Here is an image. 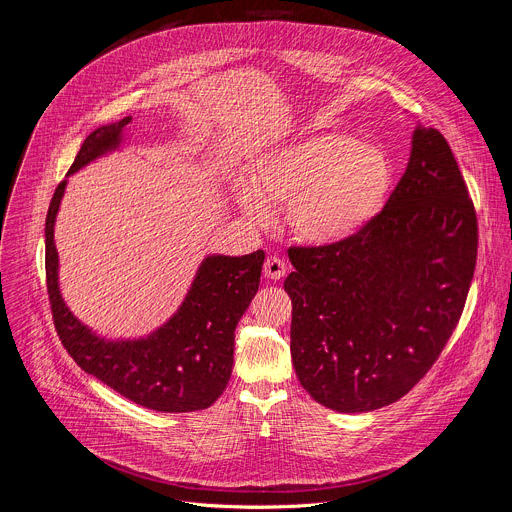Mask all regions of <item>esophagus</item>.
<instances>
[{"label": "esophagus", "mask_w": 512, "mask_h": 512, "mask_svg": "<svg viewBox=\"0 0 512 512\" xmlns=\"http://www.w3.org/2000/svg\"><path fill=\"white\" fill-rule=\"evenodd\" d=\"M285 271H287V265H285V261L279 259V257H271V259H267L265 265H263L265 277H267V279H273V281H279V279L285 275Z\"/></svg>", "instance_id": "obj_1"}]
</instances>
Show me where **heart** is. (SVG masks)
Segmentation results:
<instances>
[{"label":"heart","mask_w":512,"mask_h":512,"mask_svg":"<svg viewBox=\"0 0 512 512\" xmlns=\"http://www.w3.org/2000/svg\"><path fill=\"white\" fill-rule=\"evenodd\" d=\"M249 187L237 193L241 213L269 227L271 207L287 205V225L305 245L344 243L384 211L394 187L390 156L344 132L301 136L259 154Z\"/></svg>","instance_id":"1"}]
</instances>
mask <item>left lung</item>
Here are the masks:
<instances>
[{"mask_svg": "<svg viewBox=\"0 0 512 512\" xmlns=\"http://www.w3.org/2000/svg\"><path fill=\"white\" fill-rule=\"evenodd\" d=\"M476 231L448 142L416 122L406 173L378 219L344 243L289 249L291 360L317 404L370 412L424 378L460 319Z\"/></svg>", "mask_w": 512, "mask_h": 512, "instance_id": "obj_1", "label": "left lung"}]
</instances>
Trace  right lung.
<instances>
[{
  "label": "right lung",
  "instance_id": "right-lung-1",
  "mask_svg": "<svg viewBox=\"0 0 512 512\" xmlns=\"http://www.w3.org/2000/svg\"><path fill=\"white\" fill-rule=\"evenodd\" d=\"M132 116L92 130L68 177L118 150ZM68 177L58 185L46 217V279L52 315L74 362L120 396L154 412L209 408L227 388L233 372L235 329L259 289L263 251L241 257L207 255L179 309L160 327L138 337H104L82 323L60 291V257L54 227Z\"/></svg>",
  "mask_w": 512,
  "mask_h": 512
}]
</instances>
